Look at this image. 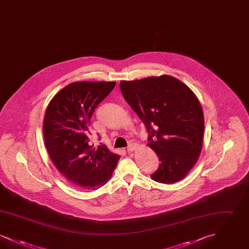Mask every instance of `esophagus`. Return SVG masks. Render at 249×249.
Listing matches in <instances>:
<instances>
[{"label": "esophagus", "mask_w": 249, "mask_h": 249, "mask_svg": "<svg viewBox=\"0 0 249 249\" xmlns=\"http://www.w3.org/2000/svg\"><path fill=\"white\" fill-rule=\"evenodd\" d=\"M138 146H139V145H138L137 143H131V144H130V145L128 146V149H127V150H128L129 152H133V151H135L136 149H138Z\"/></svg>", "instance_id": "1"}]
</instances>
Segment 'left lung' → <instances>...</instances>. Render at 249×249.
I'll return each instance as SVG.
<instances>
[{"mask_svg":"<svg viewBox=\"0 0 249 249\" xmlns=\"http://www.w3.org/2000/svg\"><path fill=\"white\" fill-rule=\"evenodd\" d=\"M123 97L148 131L147 145L160 161L151 178L173 184L199 160L204 118L199 99L178 78L162 74L119 83Z\"/></svg>","mask_w":249,"mask_h":249,"instance_id":"8db88e82","label":"left lung"}]
</instances>
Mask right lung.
Instances as JSON below:
<instances>
[{"label":"right lung","instance_id":"add662e5","mask_svg":"<svg viewBox=\"0 0 249 249\" xmlns=\"http://www.w3.org/2000/svg\"><path fill=\"white\" fill-rule=\"evenodd\" d=\"M116 82L79 81L67 85L49 102L43 134L49 157L59 173L79 190H94L107 184L119 155L107 145H90L89 127L95 108Z\"/></svg>","mask_w":249,"mask_h":249}]
</instances>
